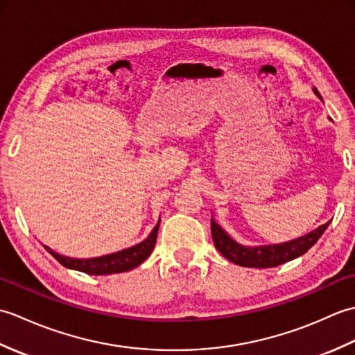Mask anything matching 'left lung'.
Segmentation results:
<instances>
[{"label":"left lung","instance_id":"left-lung-1","mask_svg":"<svg viewBox=\"0 0 355 355\" xmlns=\"http://www.w3.org/2000/svg\"><path fill=\"white\" fill-rule=\"evenodd\" d=\"M313 92L314 94L319 96L318 89L313 88ZM329 223L331 221L322 224L315 230L306 233V235L293 241H286V243L254 247H247L236 243L235 239L229 236V233L225 232L220 224L215 223L214 218L212 223H210V229H212V239L216 250L220 252L225 259H229L230 262L241 267L270 268L281 266L284 262L296 259L299 256L306 253L315 243H318L319 238L323 235V232L327 230Z\"/></svg>","mask_w":355,"mask_h":355}]
</instances>
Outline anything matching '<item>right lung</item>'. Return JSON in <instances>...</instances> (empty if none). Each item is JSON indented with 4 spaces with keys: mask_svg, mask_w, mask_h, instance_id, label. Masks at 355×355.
Listing matches in <instances>:
<instances>
[{
    "mask_svg": "<svg viewBox=\"0 0 355 355\" xmlns=\"http://www.w3.org/2000/svg\"><path fill=\"white\" fill-rule=\"evenodd\" d=\"M158 227H160V220H158L153 232L149 233V236L145 241H141L140 244H135L130 248H125V250H120L116 253L99 256V258H87V259L69 258V256H64V254L53 252L51 248L47 245H44V248L59 263H62L64 267L82 271V273L96 275V276L123 273V271H130L137 266H140V263L143 261H146L148 256L153 253L155 241H157Z\"/></svg>",
    "mask_w": 355,
    "mask_h": 355,
    "instance_id": "obj_1",
    "label": "right lung"
}]
</instances>
